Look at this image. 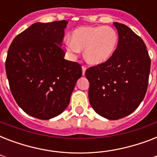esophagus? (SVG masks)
Here are the masks:
<instances>
[{
	"mask_svg": "<svg viewBox=\"0 0 157 157\" xmlns=\"http://www.w3.org/2000/svg\"><path fill=\"white\" fill-rule=\"evenodd\" d=\"M86 67L82 66V74H83V76L86 74Z\"/></svg>",
	"mask_w": 157,
	"mask_h": 157,
	"instance_id": "34e87169",
	"label": "esophagus"
}]
</instances>
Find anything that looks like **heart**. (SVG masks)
I'll return each mask as SVG.
<instances>
[{
	"label": "heart",
	"instance_id": "obj_1",
	"mask_svg": "<svg viewBox=\"0 0 157 157\" xmlns=\"http://www.w3.org/2000/svg\"><path fill=\"white\" fill-rule=\"evenodd\" d=\"M118 34L108 26H84L76 28L71 38L65 42V49L69 56L76 58L85 50L86 62L92 65H99L108 61L118 45Z\"/></svg>",
	"mask_w": 157,
	"mask_h": 157
}]
</instances>
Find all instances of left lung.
<instances>
[{
	"mask_svg": "<svg viewBox=\"0 0 157 157\" xmlns=\"http://www.w3.org/2000/svg\"><path fill=\"white\" fill-rule=\"evenodd\" d=\"M113 24L119 35L116 51L108 61L86 71L91 107L108 120L123 118L139 107L146 94L151 67L144 40L123 23Z\"/></svg>",
	"mask_w": 157,
	"mask_h": 157,
	"instance_id": "obj_1",
	"label": "left lung"
}]
</instances>
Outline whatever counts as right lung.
I'll use <instances>...</instances> for the list:
<instances>
[{"label":"right lung","mask_w":157,"mask_h":157,"mask_svg":"<svg viewBox=\"0 0 157 157\" xmlns=\"http://www.w3.org/2000/svg\"><path fill=\"white\" fill-rule=\"evenodd\" d=\"M67 23H33L9 48L6 71L11 93L27 114L38 119L61 114L82 75L81 65L64 59L61 49Z\"/></svg>","instance_id":"right-lung-1"}]
</instances>
